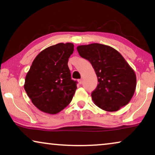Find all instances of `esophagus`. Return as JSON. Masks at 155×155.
I'll list each match as a JSON object with an SVG mask.
<instances>
[{
	"instance_id": "obj_1",
	"label": "esophagus",
	"mask_w": 155,
	"mask_h": 155,
	"mask_svg": "<svg viewBox=\"0 0 155 155\" xmlns=\"http://www.w3.org/2000/svg\"><path fill=\"white\" fill-rule=\"evenodd\" d=\"M78 82H79L80 84H81L82 83V79H80L78 80Z\"/></svg>"
}]
</instances>
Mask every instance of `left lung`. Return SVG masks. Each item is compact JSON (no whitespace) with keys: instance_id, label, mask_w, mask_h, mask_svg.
I'll use <instances>...</instances> for the list:
<instances>
[{"instance_id":"left-lung-1","label":"left lung","mask_w":155,"mask_h":155,"mask_svg":"<svg viewBox=\"0 0 155 155\" xmlns=\"http://www.w3.org/2000/svg\"><path fill=\"white\" fill-rule=\"evenodd\" d=\"M77 50L96 73L99 83L92 93L95 104L111 112L128 104L136 87V75L122 55L111 46L97 43L78 46Z\"/></svg>"}]
</instances>
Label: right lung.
<instances>
[{
  "instance_id": "add662e5",
  "label": "right lung",
  "mask_w": 155,
  "mask_h": 155,
  "mask_svg": "<svg viewBox=\"0 0 155 155\" xmlns=\"http://www.w3.org/2000/svg\"><path fill=\"white\" fill-rule=\"evenodd\" d=\"M73 51V44L59 43L45 48L33 61L24 87L40 111L58 114L72 101L77 82L71 80L68 61Z\"/></svg>"
}]
</instances>
